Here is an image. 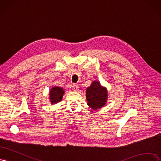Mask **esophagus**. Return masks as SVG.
<instances>
[{"label":"esophagus","mask_w":161,"mask_h":161,"mask_svg":"<svg viewBox=\"0 0 161 161\" xmlns=\"http://www.w3.org/2000/svg\"><path fill=\"white\" fill-rule=\"evenodd\" d=\"M72 89H73V90H74V92H77V91L79 90V87L77 86V85L74 84L73 86H72Z\"/></svg>","instance_id":"esophagus-1"}]
</instances>
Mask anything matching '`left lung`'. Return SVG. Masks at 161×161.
Here are the masks:
<instances>
[{
	"instance_id": "left-lung-1",
	"label": "left lung",
	"mask_w": 161,
	"mask_h": 161,
	"mask_svg": "<svg viewBox=\"0 0 161 161\" xmlns=\"http://www.w3.org/2000/svg\"><path fill=\"white\" fill-rule=\"evenodd\" d=\"M86 93L87 103L92 110H97L106 104L108 98L107 88L102 86L100 81H93L90 86L87 87Z\"/></svg>"
}]
</instances>
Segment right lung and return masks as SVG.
I'll list each match as a JSON object with an SVG mask.
<instances>
[{
    "mask_svg": "<svg viewBox=\"0 0 161 161\" xmlns=\"http://www.w3.org/2000/svg\"><path fill=\"white\" fill-rule=\"evenodd\" d=\"M49 93V101L51 104L53 105L62 100L64 94H65V91L64 88L59 86H54L51 88Z\"/></svg>",
    "mask_w": 161,
    "mask_h": 161,
    "instance_id": "right-lung-1",
    "label": "right lung"
}]
</instances>
